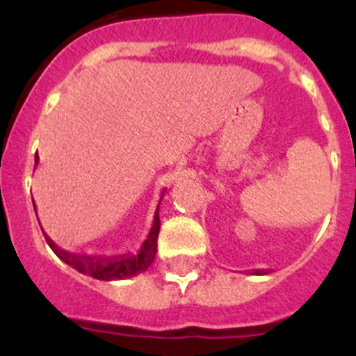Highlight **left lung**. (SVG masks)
<instances>
[{"instance_id":"obj_1","label":"left lung","mask_w":356,"mask_h":356,"mask_svg":"<svg viewBox=\"0 0 356 356\" xmlns=\"http://www.w3.org/2000/svg\"><path fill=\"white\" fill-rule=\"evenodd\" d=\"M253 274H257V275H264V274H267V272H265V270H254Z\"/></svg>"}]
</instances>
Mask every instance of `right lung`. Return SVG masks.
<instances>
[{
  "label": "right lung",
  "instance_id": "1",
  "mask_svg": "<svg viewBox=\"0 0 356 356\" xmlns=\"http://www.w3.org/2000/svg\"><path fill=\"white\" fill-rule=\"evenodd\" d=\"M34 163L35 167H38L39 163L38 155L34 158ZM163 193H161L160 201L163 198ZM160 201H158L155 215H153L152 229H149L145 243H143L141 248H139L138 254L129 253V254H120V257H88V254L68 253L67 250H62V248L56 246L44 231H42V234H44L46 243H48L49 248L55 251L56 257H58L62 261H65L67 265H70L72 268L81 272V274L89 275V277L92 279H98V281H120V279L134 277V275L145 272L146 268L153 264V260H155L156 239H158V232H160V215H158ZM34 210H35V204H34Z\"/></svg>",
  "mask_w": 356,
  "mask_h": 356
}]
</instances>
